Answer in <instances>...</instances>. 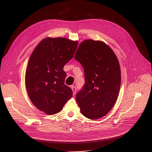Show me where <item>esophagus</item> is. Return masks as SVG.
<instances>
[{
	"mask_svg": "<svg viewBox=\"0 0 152 152\" xmlns=\"http://www.w3.org/2000/svg\"><path fill=\"white\" fill-rule=\"evenodd\" d=\"M71 88H72V90H73V96H75V94H76V86H74V85H72V86H71Z\"/></svg>",
	"mask_w": 152,
	"mask_h": 152,
	"instance_id": "1",
	"label": "esophagus"
}]
</instances>
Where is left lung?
<instances>
[{
    "instance_id": "8db88e82",
    "label": "left lung",
    "mask_w": 152,
    "mask_h": 152,
    "mask_svg": "<svg viewBox=\"0 0 152 152\" xmlns=\"http://www.w3.org/2000/svg\"><path fill=\"white\" fill-rule=\"evenodd\" d=\"M75 59L83 67L85 84L76 94L80 112L98 119L114 106L120 88L121 72L113 50L100 41L86 39L80 44Z\"/></svg>"
}]
</instances>
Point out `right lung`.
<instances>
[{"mask_svg":"<svg viewBox=\"0 0 152 152\" xmlns=\"http://www.w3.org/2000/svg\"><path fill=\"white\" fill-rule=\"evenodd\" d=\"M78 45L65 38H46L33 51L26 69L25 83L32 103L49 115L60 112L73 95L64 84V66L72 58Z\"/></svg>","mask_w":152,"mask_h":152,"instance_id":"right-lung-1","label":"right lung"}]
</instances>
